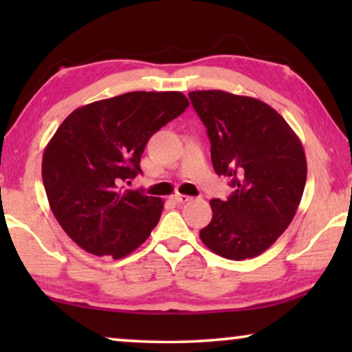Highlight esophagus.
<instances>
[{
	"instance_id": "34e87169",
	"label": "esophagus",
	"mask_w": 352,
	"mask_h": 352,
	"mask_svg": "<svg viewBox=\"0 0 352 352\" xmlns=\"http://www.w3.org/2000/svg\"><path fill=\"white\" fill-rule=\"evenodd\" d=\"M173 201H176V204H186V201L190 200L189 195H182V194H175L171 197Z\"/></svg>"
}]
</instances>
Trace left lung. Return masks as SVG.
<instances>
[{
	"label": "left lung",
	"instance_id": "1",
	"mask_svg": "<svg viewBox=\"0 0 352 352\" xmlns=\"http://www.w3.org/2000/svg\"><path fill=\"white\" fill-rule=\"evenodd\" d=\"M189 98L206 126L214 171L235 187L228 200L210 201L213 218L200 230L201 242L234 261L258 256L295 218L307 175L305 148L263 100L219 89Z\"/></svg>",
	"mask_w": 352,
	"mask_h": 352
}]
</instances>
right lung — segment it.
Returning <instances> with one entry per match:
<instances>
[{
    "mask_svg": "<svg viewBox=\"0 0 352 352\" xmlns=\"http://www.w3.org/2000/svg\"><path fill=\"white\" fill-rule=\"evenodd\" d=\"M187 107L179 91H133L78 107L57 128L43 153V184L52 214L80 248L120 259L146 242L163 200L123 184L141 173L152 134Z\"/></svg>",
    "mask_w": 352,
    "mask_h": 352,
    "instance_id": "1",
    "label": "right lung"
}]
</instances>
